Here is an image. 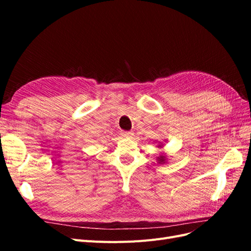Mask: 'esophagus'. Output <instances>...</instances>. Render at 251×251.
Masks as SVG:
<instances>
[{"mask_svg":"<svg viewBox=\"0 0 251 251\" xmlns=\"http://www.w3.org/2000/svg\"><path fill=\"white\" fill-rule=\"evenodd\" d=\"M133 134H134V133H133L132 131H125V132H123V136H124V137H128V138L132 137Z\"/></svg>","mask_w":251,"mask_h":251,"instance_id":"34e87169","label":"esophagus"}]
</instances>
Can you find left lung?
<instances>
[{"label": "left lung", "instance_id": "left-lung-1", "mask_svg": "<svg viewBox=\"0 0 251 251\" xmlns=\"http://www.w3.org/2000/svg\"><path fill=\"white\" fill-rule=\"evenodd\" d=\"M160 162H164V157H160V160H159Z\"/></svg>", "mask_w": 251, "mask_h": 251}]
</instances>
